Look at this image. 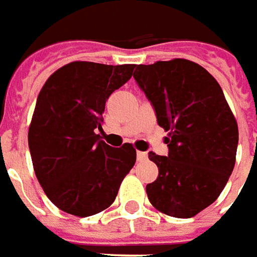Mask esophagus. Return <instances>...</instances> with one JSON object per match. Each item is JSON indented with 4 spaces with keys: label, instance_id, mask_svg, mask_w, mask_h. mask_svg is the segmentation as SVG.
Here are the masks:
<instances>
[{
    "label": "esophagus",
    "instance_id": "34e87169",
    "mask_svg": "<svg viewBox=\"0 0 257 257\" xmlns=\"http://www.w3.org/2000/svg\"><path fill=\"white\" fill-rule=\"evenodd\" d=\"M147 153L146 152H137V160L139 162H144V160H147Z\"/></svg>",
    "mask_w": 257,
    "mask_h": 257
}]
</instances>
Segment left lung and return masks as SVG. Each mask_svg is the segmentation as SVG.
<instances>
[{
  "label": "left lung",
  "mask_w": 257,
  "mask_h": 257,
  "mask_svg": "<svg viewBox=\"0 0 257 257\" xmlns=\"http://www.w3.org/2000/svg\"><path fill=\"white\" fill-rule=\"evenodd\" d=\"M134 80L169 132L167 156L150 152L159 176L146 186L150 203L167 216L189 219L222 193L236 162L237 123L222 87L202 65L174 58L136 65Z\"/></svg>",
  "instance_id": "8db88e82"
}]
</instances>
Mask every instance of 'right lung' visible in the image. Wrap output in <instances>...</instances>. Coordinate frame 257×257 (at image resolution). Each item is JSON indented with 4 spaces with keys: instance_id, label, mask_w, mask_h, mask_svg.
I'll return each mask as SVG.
<instances>
[{
    "instance_id": "add662e5",
    "label": "right lung",
    "mask_w": 257,
    "mask_h": 257,
    "mask_svg": "<svg viewBox=\"0 0 257 257\" xmlns=\"http://www.w3.org/2000/svg\"><path fill=\"white\" fill-rule=\"evenodd\" d=\"M134 67L74 61L50 75L38 94L28 147L35 176L60 210L78 217L105 210L136 163L132 144L114 149L95 133L103 130L105 101Z\"/></svg>"
}]
</instances>
